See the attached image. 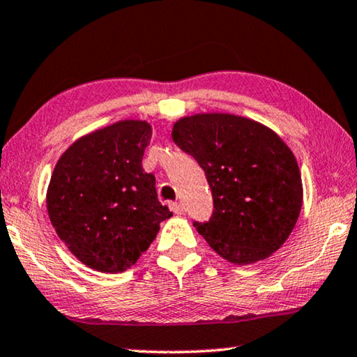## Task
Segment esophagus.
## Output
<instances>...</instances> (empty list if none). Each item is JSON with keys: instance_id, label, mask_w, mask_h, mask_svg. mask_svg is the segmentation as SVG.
Returning a JSON list of instances; mask_svg holds the SVG:
<instances>
[{"instance_id": "1", "label": "esophagus", "mask_w": 357, "mask_h": 357, "mask_svg": "<svg viewBox=\"0 0 357 357\" xmlns=\"http://www.w3.org/2000/svg\"><path fill=\"white\" fill-rule=\"evenodd\" d=\"M170 209L173 211L174 214H178V215H181L184 213V208H183V204L181 203H170Z\"/></svg>"}]
</instances>
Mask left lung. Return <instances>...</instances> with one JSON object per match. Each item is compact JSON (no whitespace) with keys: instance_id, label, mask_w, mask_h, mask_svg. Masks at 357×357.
Instances as JSON below:
<instances>
[{"instance_id":"obj_1","label":"left lung","mask_w":357,"mask_h":357,"mask_svg":"<svg viewBox=\"0 0 357 357\" xmlns=\"http://www.w3.org/2000/svg\"><path fill=\"white\" fill-rule=\"evenodd\" d=\"M172 138L206 174L214 209L193 227L208 244L234 264L280 249L302 206L298 162L280 137L252 119L208 113L179 119Z\"/></svg>"}]
</instances>
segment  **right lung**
<instances>
[{"instance_id":"add662e5","label":"right lung","mask_w":357,"mask_h":357,"mask_svg":"<svg viewBox=\"0 0 357 357\" xmlns=\"http://www.w3.org/2000/svg\"><path fill=\"white\" fill-rule=\"evenodd\" d=\"M144 121H119L77 140L58 160L47 209L58 236L82 263L123 273L172 217L157 200L155 176L142 167L151 142Z\"/></svg>"}]
</instances>
